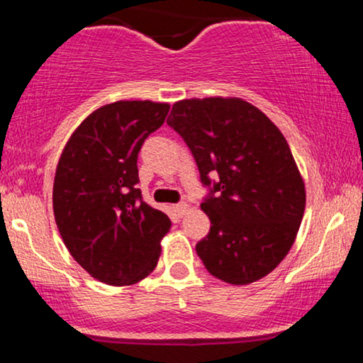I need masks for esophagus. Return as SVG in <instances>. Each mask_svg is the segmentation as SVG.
Masks as SVG:
<instances>
[{
  "instance_id": "esophagus-1",
  "label": "esophagus",
  "mask_w": 363,
  "mask_h": 363,
  "mask_svg": "<svg viewBox=\"0 0 363 363\" xmlns=\"http://www.w3.org/2000/svg\"><path fill=\"white\" fill-rule=\"evenodd\" d=\"M176 210H177V213L182 216V215L187 213V210H189V205H187L186 201H181V203H177V205H176Z\"/></svg>"
}]
</instances>
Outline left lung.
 <instances>
[{
  "label": "left lung",
  "instance_id": "1",
  "mask_svg": "<svg viewBox=\"0 0 363 363\" xmlns=\"http://www.w3.org/2000/svg\"><path fill=\"white\" fill-rule=\"evenodd\" d=\"M167 124L184 140L208 187L211 227L196 252L218 280L247 285L283 261L297 237L306 189L285 136L240 99L176 102Z\"/></svg>",
  "mask_w": 363,
  "mask_h": 363
}]
</instances>
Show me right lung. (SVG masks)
Instances as JSON below:
<instances>
[{
	"instance_id": "obj_1",
	"label": "right lung",
	"mask_w": 363,
	"mask_h": 363,
	"mask_svg": "<svg viewBox=\"0 0 363 363\" xmlns=\"http://www.w3.org/2000/svg\"><path fill=\"white\" fill-rule=\"evenodd\" d=\"M169 104L119 101L86 118L62 150L52 208L74 261L107 285L143 280L155 269L170 220L143 201L138 153L167 118Z\"/></svg>"
}]
</instances>
